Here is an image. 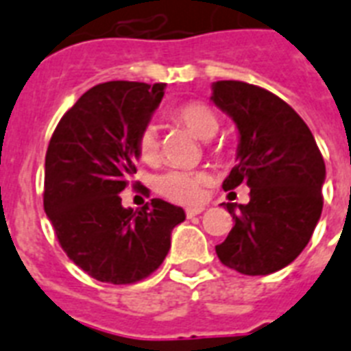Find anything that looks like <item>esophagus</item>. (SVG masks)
<instances>
[{
  "label": "esophagus",
  "mask_w": 351,
  "mask_h": 351,
  "mask_svg": "<svg viewBox=\"0 0 351 351\" xmlns=\"http://www.w3.org/2000/svg\"><path fill=\"white\" fill-rule=\"evenodd\" d=\"M205 210L203 206H189L184 213H186V218H194V216H197V214H201Z\"/></svg>",
  "instance_id": "34e87169"
}]
</instances>
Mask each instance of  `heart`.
I'll list each match as a JSON object with an SVG mask.
<instances>
[{"mask_svg": "<svg viewBox=\"0 0 351 351\" xmlns=\"http://www.w3.org/2000/svg\"><path fill=\"white\" fill-rule=\"evenodd\" d=\"M170 119L178 124L184 126L194 137L208 141L213 138L219 130V119L214 113L213 108H208L203 102L189 100L181 102L170 110ZM135 150L138 159L146 165H154L159 159V137L152 126L143 128V132L137 135L135 141ZM206 176L203 172H190V170H173L159 178L157 190L159 194L165 195L167 199L192 205L201 199L203 183Z\"/></svg>", "mask_w": 351, "mask_h": 351, "instance_id": "1", "label": "heart"}]
</instances>
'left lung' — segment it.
Wrapping results in <instances>:
<instances>
[{
    "label": "left lung",
    "mask_w": 351,
    "mask_h": 351,
    "mask_svg": "<svg viewBox=\"0 0 351 351\" xmlns=\"http://www.w3.org/2000/svg\"><path fill=\"white\" fill-rule=\"evenodd\" d=\"M213 102L234 121L238 165L225 190L247 183V205L223 203L234 227L216 254L249 276L280 271L308 245L322 213L326 165L313 133L271 91L240 80L213 84Z\"/></svg>",
    "instance_id": "8db88e82"
}]
</instances>
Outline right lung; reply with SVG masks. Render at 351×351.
<instances>
[{"label": "right lung", "instance_id": "right-lung-1", "mask_svg": "<svg viewBox=\"0 0 351 351\" xmlns=\"http://www.w3.org/2000/svg\"><path fill=\"white\" fill-rule=\"evenodd\" d=\"M167 84L104 82L65 111L45 154L43 208L69 260L106 284L150 276L184 221L181 206L152 199L124 208L121 192L137 173V135L161 104Z\"/></svg>", "mask_w": 351, "mask_h": 351}]
</instances>
